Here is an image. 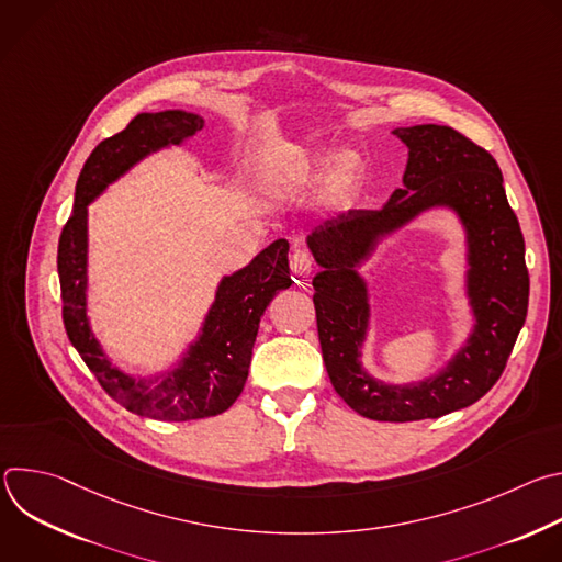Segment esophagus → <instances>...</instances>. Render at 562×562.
Returning <instances> with one entry per match:
<instances>
[{"mask_svg": "<svg viewBox=\"0 0 562 562\" xmlns=\"http://www.w3.org/2000/svg\"><path fill=\"white\" fill-rule=\"evenodd\" d=\"M291 271H293V276L300 278V280H306V278L313 276V262H311V258H308L306 251L297 249V251L293 254V258H291Z\"/></svg>", "mask_w": 562, "mask_h": 562, "instance_id": "1", "label": "esophagus"}]
</instances>
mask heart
<instances>
[{
  "label": "heart",
  "mask_w": 562,
  "mask_h": 562,
  "mask_svg": "<svg viewBox=\"0 0 562 562\" xmlns=\"http://www.w3.org/2000/svg\"><path fill=\"white\" fill-rule=\"evenodd\" d=\"M362 162L360 155L351 148L329 150L325 146H317L306 150L295 167V176L300 180H315L327 176V191L334 198H342L360 178Z\"/></svg>",
  "instance_id": "b5f03b06"
}]
</instances>
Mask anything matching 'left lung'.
I'll return each mask as SVG.
<instances>
[{
	"instance_id": "obj_1",
	"label": "left lung",
	"mask_w": 562,
	"mask_h": 562,
	"mask_svg": "<svg viewBox=\"0 0 562 562\" xmlns=\"http://www.w3.org/2000/svg\"><path fill=\"white\" fill-rule=\"evenodd\" d=\"M391 133L409 150L403 187L375 211H347L317 224L306 247L319 267L313 304L334 389L364 418L414 423L464 409L496 384L525 325L529 276L496 159L451 126L416 124ZM436 210L451 212L463 228L472 329L434 374L384 383L361 364L372 305L359 267L382 238Z\"/></svg>"
}]
</instances>
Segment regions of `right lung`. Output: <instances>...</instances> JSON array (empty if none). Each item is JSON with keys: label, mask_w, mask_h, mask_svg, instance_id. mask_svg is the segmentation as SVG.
I'll return each mask as SVG.
<instances>
[{"label": "right lung", "mask_w": 562, "mask_h": 562, "mask_svg": "<svg viewBox=\"0 0 562 562\" xmlns=\"http://www.w3.org/2000/svg\"><path fill=\"white\" fill-rule=\"evenodd\" d=\"M202 126V115L182 109L139 113L124 131L100 142L77 178L72 215L57 249L64 327L70 345L124 409L167 423L211 418L235 403L249 375L260 317L276 293L291 286L289 243L276 239L247 267L220 278L198 336L169 367L144 378L128 373L98 340L87 306L89 204L142 159L184 146Z\"/></svg>", "instance_id": "right-lung-1"}]
</instances>
